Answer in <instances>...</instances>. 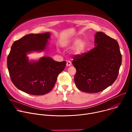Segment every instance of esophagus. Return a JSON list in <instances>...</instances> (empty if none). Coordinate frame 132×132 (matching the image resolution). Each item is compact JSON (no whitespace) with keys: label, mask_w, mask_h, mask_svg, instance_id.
I'll return each mask as SVG.
<instances>
[{"label":"esophagus","mask_w":132,"mask_h":132,"mask_svg":"<svg viewBox=\"0 0 132 132\" xmlns=\"http://www.w3.org/2000/svg\"><path fill=\"white\" fill-rule=\"evenodd\" d=\"M71 65V63L70 62V61H67V63H66V66L69 67V66H70Z\"/></svg>","instance_id":"34e87169"}]
</instances>
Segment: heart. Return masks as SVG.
Listing matches in <instances>:
<instances>
[{
	"instance_id": "heart-1",
	"label": "heart",
	"mask_w": 132,
	"mask_h": 132,
	"mask_svg": "<svg viewBox=\"0 0 132 132\" xmlns=\"http://www.w3.org/2000/svg\"><path fill=\"white\" fill-rule=\"evenodd\" d=\"M65 46L73 47V51L74 54L80 56L83 55L87 48V42L85 40L80 39L79 38L72 39L64 43Z\"/></svg>"
}]
</instances>
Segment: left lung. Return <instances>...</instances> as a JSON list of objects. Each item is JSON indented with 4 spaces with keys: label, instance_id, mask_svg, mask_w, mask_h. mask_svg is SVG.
<instances>
[{
    "label": "left lung",
    "instance_id": "obj_1",
    "mask_svg": "<svg viewBox=\"0 0 132 132\" xmlns=\"http://www.w3.org/2000/svg\"><path fill=\"white\" fill-rule=\"evenodd\" d=\"M95 47L80 56L75 55L72 64L76 69L74 81L81 91L97 93L117 79L122 63L118 42L102 32L95 35Z\"/></svg>",
    "mask_w": 132,
    "mask_h": 132
}]
</instances>
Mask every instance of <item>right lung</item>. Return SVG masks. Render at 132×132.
<instances>
[{
	"instance_id": "add662e5",
	"label": "right lung",
	"mask_w": 132,
	"mask_h": 132,
	"mask_svg": "<svg viewBox=\"0 0 132 132\" xmlns=\"http://www.w3.org/2000/svg\"><path fill=\"white\" fill-rule=\"evenodd\" d=\"M50 33L30 34L13 43L7 59L11 80L18 89L32 95H44L54 87L66 62L55 61L48 56L30 61L27 54L46 50Z\"/></svg>"
}]
</instances>
